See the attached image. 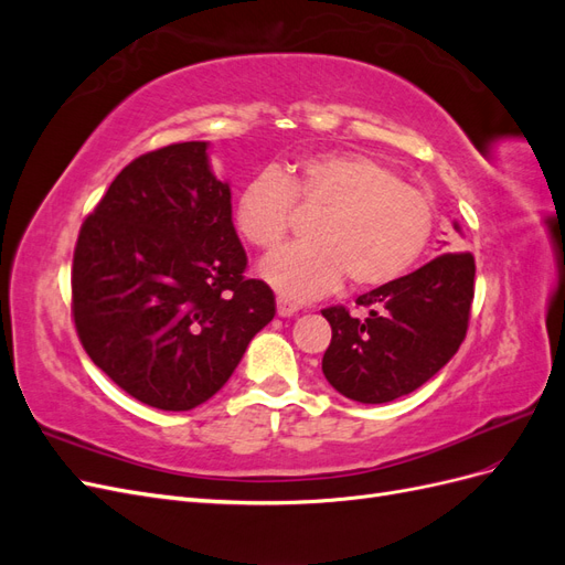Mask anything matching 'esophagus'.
I'll return each instance as SVG.
<instances>
[{"label": "esophagus", "mask_w": 565, "mask_h": 565, "mask_svg": "<svg viewBox=\"0 0 565 565\" xmlns=\"http://www.w3.org/2000/svg\"><path fill=\"white\" fill-rule=\"evenodd\" d=\"M276 303H278V316H282V318H289V316L299 313V306H297L295 301L285 299V297H278V299H276Z\"/></svg>", "instance_id": "34e87169"}]
</instances>
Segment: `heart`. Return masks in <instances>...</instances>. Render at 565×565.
<instances>
[{
	"mask_svg": "<svg viewBox=\"0 0 565 565\" xmlns=\"http://www.w3.org/2000/svg\"><path fill=\"white\" fill-rule=\"evenodd\" d=\"M295 200L320 212L309 228L313 241L266 256L262 276L299 301L332 292L347 276L355 287L401 278L434 228L431 204L419 191L377 160L339 152L303 160L287 174L264 169L243 185L233 224L249 245L273 249L292 226Z\"/></svg>",
	"mask_w": 565,
	"mask_h": 565,
	"instance_id": "1",
	"label": "heart"
}]
</instances>
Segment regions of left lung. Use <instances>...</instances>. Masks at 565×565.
<instances>
[{
  "label": "left lung",
  "mask_w": 565,
  "mask_h": 565,
  "mask_svg": "<svg viewBox=\"0 0 565 565\" xmlns=\"http://www.w3.org/2000/svg\"><path fill=\"white\" fill-rule=\"evenodd\" d=\"M473 276L469 252H448L358 297L361 318L344 306L324 309L332 328L324 380L341 396L367 405L391 403L429 382L467 337Z\"/></svg>",
  "instance_id": "left-lung-1"
}]
</instances>
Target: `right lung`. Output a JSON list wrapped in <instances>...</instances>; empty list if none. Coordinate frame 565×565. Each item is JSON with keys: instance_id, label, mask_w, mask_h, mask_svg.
<instances>
[{"instance_id": "right-lung-1", "label": "right lung", "mask_w": 565, "mask_h": 565, "mask_svg": "<svg viewBox=\"0 0 565 565\" xmlns=\"http://www.w3.org/2000/svg\"><path fill=\"white\" fill-rule=\"evenodd\" d=\"M207 141L129 162L82 224L73 318L84 351L129 396L193 409L228 382L276 316L264 280H247L231 185Z\"/></svg>"}]
</instances>
